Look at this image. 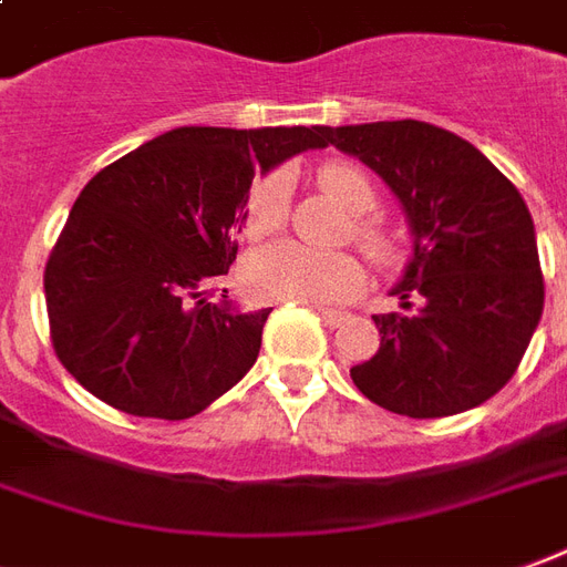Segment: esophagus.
I'll return each mask as SVG.
<instances>
[{
  "mask_svg": "<svg viewBox=\"0 0 567 567\" xmlns=\"http://www.w3.org/2000/svg\"><path fill=\"white\" fill-rule=\"evenodd\" d=\"M313 311L323 317L326 326H341V323H344V317H347L344 311H332V308H313Z\"/></svg>",
  "mask_w": 567,
  "mask_h": 567,
  "instance_id": "34e87169",
  "label": "esophagus"
}]
</instances>
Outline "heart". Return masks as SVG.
I'll use <instances>...</instances> for the list:
<instances>
[{
  "mask_svg": "<svg viewBox=\"0 0 567 567\" xmlns=\"http://www.w3.org/2000/svg\"><path fill=\"white\" fill-rule=\"evenodd\" d=\"M320 187L357 214L353 241L374 259L390 262L395 256V238L374 217H362L378 205V193L369 175L353 163L320 165ZM287 220V181L280 172L256 177L244 202V233L250 238H268ZM365 284V268L357 256L313 254L296 241H275L256 250L247 262V289L259 301H292V305H338L357 296Z\"/></svg>",
  "mask_w": 567,
  "mask_h": 567,
  "instance_id": "b5f03b06",
  "label": "heart"
}]
</instances>
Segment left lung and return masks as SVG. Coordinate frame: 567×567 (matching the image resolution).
I'll list each match as a JSON object with an SVG mask.
<instances>
[{"label": "left lung", "instance_id": "1", "mask_svg": "<svg viewBox=\"0 0 567 567\" xmlns=\"http://www.w3.org/2000/svg\"><path fill=\"white\" fill-rule=\"evenodd\" d=\"M326 144L374 168L404 205L414 256L380 313L378 353L350 369L369 402L435 420L493 399L544 311L535 226L519 189L453 132L420 120L323 126Z\"/></svg>", "mask_w": 567, "mask_h": 567}]
</instances>
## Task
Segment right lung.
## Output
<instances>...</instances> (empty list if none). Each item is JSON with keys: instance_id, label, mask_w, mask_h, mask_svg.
I'll use <instances>...</instances> for the list:
<instances>
[{"instance_id": "obj_1", "label": "right lung", "mask_w": 567, "mask_h": 567, "mask_svg": "<svg viewBox=\"0 0 567 567\" xmlns=\"http://www.w3.org/2000/svg\"><path fill=\"white\" fill-rule=\"evenodd\" d=\"M326 147L323 126H181L105 165L44 266L53 353L132 416L187 420L250 371L271 308L217 289L238 254L256 172Z\"/></svg>"}]
</instances>
